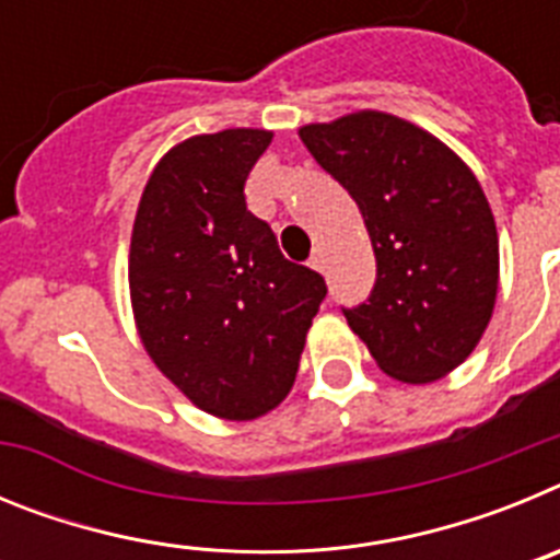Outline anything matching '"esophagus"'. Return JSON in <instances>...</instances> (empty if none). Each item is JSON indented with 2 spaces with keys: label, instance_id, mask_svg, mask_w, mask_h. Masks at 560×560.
I'll list each match as a JSON object with an SVG mask.
<instances>
[{
  "label": "esophagus",
  "instance_id": "obj_1",
  "mask_svg": "<svg viewBox=\"0 0 560 560\" xmlns=\"http://www.w3.org/2000/svg\"><path fill=\"white\" fill-rule=\"evenodd\" d=\"M308 266L314 271H325V257H323V249H314V255H311Z\"/></svg>",
  "mask_w": 560,
  "mask_h": 560
}]
</instances>
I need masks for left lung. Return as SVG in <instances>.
Returning a JSON list of instances; mask_svg holds the SVG:
<instances>
[{
	"mask_svg": "<svg viewBox=\"0 0 560 560\" xmlns=\"http://www.w3.org/2000/svg\"><path fill=\"white\" fill-rule=\"evenodd\" d=\"M300 140L353 196L375 252L373 294L345 311L350 330L404 384L457 370L499 291L497 221L471 167L427 128L373 108L308 122Z\"/></svg>",
	"mask_w": 560,
	"mask_h": 560,
	"instance_id": "8db88e82",
	"label": "left lung"
}]
</instances>
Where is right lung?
Returning <instances> with one entry per match:
<instances>
[{"label": "right lung", "instance_id": "add662e5", "mask_svg": "<svg viewBox=\"0 0 560 560\" xmlns=\"http://www.w3.org/2000/svg\"><path fill=\"white\" fill-rule=\"evenodd\" d=\"M275 133H196L156 162L128 249L142 348L201 412L264 418L283 404L328 289L285 260L244 185Z\"/></svg>", "mask_w": 560, "mask_h": 560}]
</instances>
